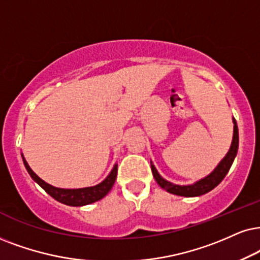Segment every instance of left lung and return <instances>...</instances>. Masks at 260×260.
<instances>
[{
  "label": "left lung",
  "instance_id": "left-lung-1",
  "mask_svg": "<svg viewBox=\"0 0 260 260\" xmlns=\"http://www.w3.org/2000/svg\"><path fill=\"white\" fill-rule=\"evenodd\" d=\"M234 121V136H233V141L232 146L229 152L226 153V156L221 160V163L218 164L217 168H216L213 172L210 174L209 176L204 177V179L199 180L198 182H196L194 185L189 186H177L174 185V183L167 181L157 172L156 168L152 163H151V170H152L153 177L156 180L157 183L162 187L163 189H166L167 192L172 193V194L181 196V197H198L202 194H205V193L210 192V190L215 188L218 183L224 179L226 174H228L229 169H231L233 162H234V158L238 153V147H239V129L238 124H236V121Z\"/></svg>",
  "mask_w": 260,
  "mask_h": 260
}]
</instances>
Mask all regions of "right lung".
<instances>
[{"instance_id":"obj_1","label":"right lung","mask_w":260,"mask_h":260,"mask_svg":"<svg viewBox=\"0 0 260 260\" xmlns=\"http://www.w3.org/2000/svg\"><path fill=\"white\" fill-rule=\"evenodd\" d=\"M22 160H24L25 168L27 169V172L29 175H31L32 179H34L35 181L48 193L49 196H51L52 198L57 200V202L66 204V205H71V206L87 205V204L98 202V200L104 198V197L109 193L111 187L114 186L115 180H116V175H117V166L115 164L113 170H111V173L108 175V177L103 182L100 183V185L93 186V187H86V188H79V189L56 188V187H52L49 185V183L43 181L41 177H38L34 172H32V169L29 168L27 162H26L24 158H22Z\"/></svg>"}]
</instances>
